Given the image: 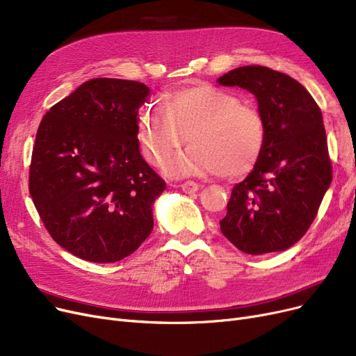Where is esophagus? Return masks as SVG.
I'll use <instances>...</instances> for the list:
<instances>
[{
  "instance_id": "obj_1",
  "label": "esophagus",
  "mask_w": 356,
  "mask_h": 356,
  "mask_svg": "<svg viewBox=\"0 0 356 356\" xmlns=\"http://www.w3.org/2000/svg\"><path fill=\"white\" fill-rule=\"evenodd\" d=\"M198 187H200V185H198L197 182H194V181H185V182L181 184L182 191H184V193H188V194L195 193V191L198 190Z\"/></svg>"
}]
</instances>
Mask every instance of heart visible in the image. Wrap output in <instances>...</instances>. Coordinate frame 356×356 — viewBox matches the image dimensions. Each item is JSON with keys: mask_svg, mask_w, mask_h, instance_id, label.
<instances>
[{"mask_svg": "<svg viewBox=\"0 0 356 356\" xmlns=\"http://www.w3.org/2000/svg\"><path fill=\"white\" fill-rule=\"evenodd\" d=\"M138 136L155 165L165 163L188 138L193 145L168 163L169 174L239 178L259 162L268 127L264 114L239 95L197 82L162 94L159 110L140 114Z\"/></svg>", "mask_w": 356, "mask_h": 356, "instance_id": "obj_1", "label": "heart"}]
</instances>
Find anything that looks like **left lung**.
I'll return each mask as SVG.
<instances>
[{
  "label": "left lung",
  "instance_id": "1",
  "mask_svg": "<svg viewBox=\"0 0 356 356\" xmlns=\"http://www.w3.org/2000/svg\"><path fill=\"white\" fill-rule=\"evenodd\" d=\"M217 81L255 95L268 127L264 154L233 187L220 230L249 255L289 249L312 226L332 182L321 110L298 81L266 66L236 67Z\"/></svg>",
  "mask_w": 356,
  "mask_h": 356
}]
</instances>
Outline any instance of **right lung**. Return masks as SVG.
I'll return each mask as SVG.
<instances>
[{"mask_svg": "<svg viewBox=\"0 0 356 356\" xmlns=\"http://www.w3.org/2000/svg\"><path fill=\"white\" fill-rule=\"evenodd\" d=\"M142 82L94 78L44 114L29 191L52 239L72 255L108 264L131 255L154 229L165 181L142 158Z\"/></svg>", "mask_w": 356, "mask_h": 356, "instance_id": "add662e5", "label": "right lung"}]
</instances>
